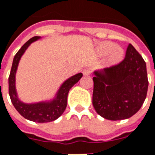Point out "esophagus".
<instances>
[{"label": "esophagus", "mask_w": 155, "mask_h": 155, "mask_svg": "<svg viewBox=\"0 0 155 155\" xmlns=\"http://www.w3.org/2000/svg\"><path fill=\"white\" fill-rule=\"evenodd\" d=\"M91 72H92V70H91V69L87 68V69H84L83 70V75L84 76H89V75H91Z\"/></svg>", "instance_id": "1"}]
</instances>
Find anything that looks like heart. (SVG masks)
Returning a JSON list of instances; mask_svg holds the SVG:
<instances>
[{"label":"heart","instance_id":"obj_1","mask_svg":"<svg viewBox=\"0 0 155 155\" xmlns=\"http://www.w3.org/2000/svg\"><path fill=\"white\" fill-rule=\"evenodd\" d=\"M97 53L99 56H105L108 55L107 63L110 65H116L119 64L124 58V50L116 47L114 43L105 41L102 42L97 47Z\"/></svg>","mask_w":155,"mask_h":155}]
</instances>
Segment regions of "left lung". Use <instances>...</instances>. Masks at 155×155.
Here are the masks:
<instances>
[{"mask_svg":"<svg viewBox=\"0 0 155 155\" xmlns=\"http://www.w3.org/2000/svg\"><path fill=\"white\" fill-rule=\"evenodd\" d=\"M92 104L102 117L120 120L140 110L146 98L148 78L142 56L129 44L120 63L94 72Z\"/></svg>","mask_w":155,"mask_h":155,"instance_id":"obj_1","label":"left lung"}]
</instances>
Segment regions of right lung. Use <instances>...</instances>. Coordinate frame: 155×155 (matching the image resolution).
Masks as SVG:
<instances>
[{
  "label": "right lung",
  "mask_w": 155,
  "mask_h": 155,
  "mask_svg": "<svg viewBox=\"0 0 155 155\" xmlns=\"http://www.w3.org/2000/svg\"><path fill=\"white\" fill-rule=\"evenodd\" d=\"M39 39H40V37L35 36L29 39L14 56L9 77V94L13 105L24 118L38 123H47L55 120L63 114L66 108L67 97L69 90L74 86V84H76L81 79L82 74L79 73L67 79L61 86L56 93V97L51 101L39 102L36 104H24L20 101L17 94L15 87V75L18 65L21 56L30 46V44Z\"/></svg>",
  "instance_id": "right-lung-1"
}]
</instances>
